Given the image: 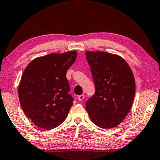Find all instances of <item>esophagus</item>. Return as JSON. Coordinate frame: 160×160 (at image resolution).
Listing matches in <instances>:
<instances>
[{
  "instance_id": "1",
  "label": "esophagus",
  "mask_w": 160,
  "mask_h": 160,
  "mask_svg": "<svg viewBox=\"0 0 160 160\" xmlns=\"http://www.w3.org/2000/svg\"><path fill=\"white\" fill-rule=\"evenodd\" d=\"M77 98H78V100H79V101H82L83 98H84V95H80L78 96Z\"/></svg>"
}]
</instances>
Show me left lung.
I'll use <instances>...</instances> for the list:
<instances>
[{"mask_svg":"<svg viewBox=\"0 0 160 160\" xmlns=\"http://www.w3.org/2000/svg\"><path fill=\"white\" fill-rule=\"evenodd\" d=\"M95 92L86 103L90 120L103 129L115 128L127 116L133 104L135 80L122 57L105 52H86Z\"/></svg>","mask_w":160,"mask_h":160,"instance_id":"left-lung-1","label":"left lung"}]
</instances>
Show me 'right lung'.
Wrapping results in <instances>:
<instances>
[{
	"label": "right lung",
	"instance_id": "1",
	"mask_svg": "<svg viewBox=\"0 0 160 160\" xmlns=\"http://www.w3.org/2000/svg\"><path fill=\"white\" fill-rule=\"evenodd\" d=\"M77 52L52 53L29 63L21 79L18 94L20 104L32 123L52 129L65 121L73 98L66 72L77 58Z\"/></svg>",
	"mask_w": 160,
	"mask_h": 160
}]
</instances>
